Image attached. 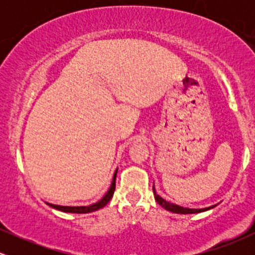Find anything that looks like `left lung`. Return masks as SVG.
I'll return each mask as SVG.
<instances>
[{
	"label": "left lung",
	"mask_w": 255,
	"mask_h": 255,
	"mask_svg": "<svg viewBox=\"0 0 255 255\" xmlns=\"http://www.w3.org/2000/svg\"><path fill=\"white\" fill-rule=\"evenodd\" d=\"M153 194H154V199H156L157 203L159 204L160 206L163 207V209H165L166 211H170L172 213H181V215H192V213L205 212V211H207V210H211L215 206H217V205H212V206L205 207V209H189V207H183V206H180V205L172 204V203H170V201H166L165 199H163L159 194H158L156 188H154V184H153Z\"/></svg>",
	"instance_id": "obj_1"
}]
</instances>
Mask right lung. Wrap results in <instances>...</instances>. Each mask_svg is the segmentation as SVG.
<instances>
[{
    "label": "right lung",
    "mask_w": 255,
    "mask_h": 255,
    "mask_svg": "<svg viewBox=\"0 0 255 255\" xmlns=\"http://www.w3.org/2000/svg\"><path fill=\"white\" fill-rule=\"evenodd\" d=\"M116 175H118V169H116V171L114 172V177H113V181H111L109 191L105 193L104 197L102 198L99 201H97V203L87 205V206H61V205H54V204H49V203H46V204H48L50 207H52V209L58 210V211H62V212H69V213H90V212L97 211V210L102 209V207H104L105 205L109 203L110 199L113 198L114 192H115V186H116V184H115Z\"/></svg>",
    "instance_id": "add662e5"
}]
</instances>
